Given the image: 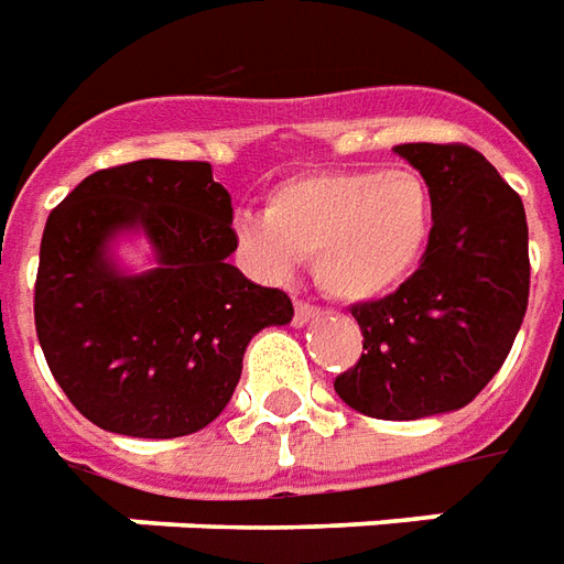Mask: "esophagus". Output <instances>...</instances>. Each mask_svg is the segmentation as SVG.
Instances as JSON below:
<instances>
[{
    "instance_id": "esophagus-1",
    "label": "esophagus",
    "mask_w": 564,
    "mask_h": 564,
    "mask_svg": "<svg viewBox=\"0 0 564 564\" xmlns=\"http://www.w3.org/2000/svg\"><path fill=\"white\" fill-rule=\"evenodd\" d=\"M323 314L319 307H314V304H304V302H295V316H293V323L302 328V325L307 323H314L316 316Z\"/></svg>"
}]
</instances>
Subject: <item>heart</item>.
<instances>
[{
	"mask_svg": "<svg viewBox=\"0 0 564 564\" xmlns=\"http://www.w3.org/2000/svg\"><path fill=\"white\" fill-rule=\"evenodd\" d=\"M436 227L431 185L412 170H323L271 187L262 215L232 220L260 278L281 281L311 257L325 293L346 304L398 293L427 257Z\"/></svg>",
	"mask_w": 564,
	"mask_h": 564,
	"instance_id": "heart-1",
	"label": "heart"
}]
</instances>
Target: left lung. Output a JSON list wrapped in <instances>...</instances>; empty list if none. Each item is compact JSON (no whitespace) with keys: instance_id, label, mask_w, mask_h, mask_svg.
Returning a JSON list of instances; mask_svg holds the SVG:
<instances>
[{"instance_id":"1","label":"left lung","mask_w":564,"mask_h":564,"mask_svg":"<svg viewBox=\"0 0 564 564\" xmlns=\"http://www.w3.org/2000/svg\"><path fill=\"white\" fill-rule=\"evenodd\" d=\"M394 154L431 185L433 241L398 293L352 307L367 352L335 391L370 419L415 421L466 406L511 352L529 302V229L481 152L406 143Z\"/></svg>"}]
</instances>
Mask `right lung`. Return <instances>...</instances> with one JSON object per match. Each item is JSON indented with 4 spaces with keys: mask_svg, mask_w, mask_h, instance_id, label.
I'll list each match as a JSON object with an SVG mask.
<instances>
[{
    "mask_svg": "<svg viewBox=\"0 0 564 564\" xmlns=\"http://www.w3.org/2000/svg\"><path fill=\"white\" fill-rule=\"evenodd\" d=\"M133 238L150 245L143 270L118 257ZM232 250V203L203 161L98 170L50 212L37 340L91 424L173 440L227 410L250 337L293 323L290 295L250 283Z\"/></svg>",
    "mask_w": 564,
    "mask_h": 564,
    "instance_id": "add662e5",
    "label": "right lung"
}]
</instances>
